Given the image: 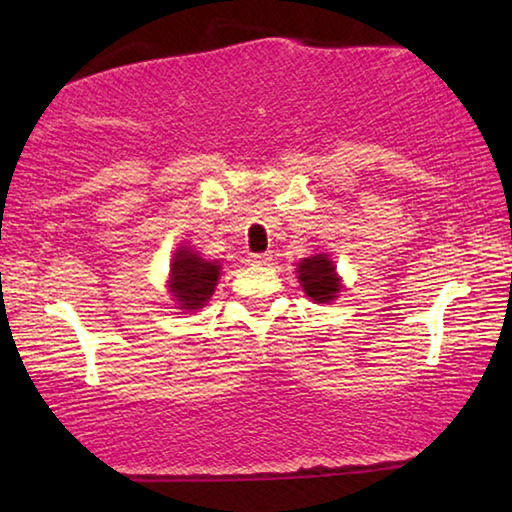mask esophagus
Segmentation results:
<instances>
[{"label": "esophagus", "instance_id": "esophagus-1", "mask_svg": "<svg viewBox=\"0 0 512 512\" xmlns=\"http://www.w3.org/2000/svg\"><path fill=\"white\" fill-rule=\"evenodd\" d=\"M271 259H273L271 253H253V255H250V262H255V264H268Z\"/></svg>", "mask_w": 512, "mask_h": 512}]
</instances>
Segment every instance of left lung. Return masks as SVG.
I'll return each instance as SVG.
<instances>
[{
  "label": "left lung",
  "instance_id": "left-lung-1",
  "mask_svg": "<svg viewBox=\"0 0 512 512\" xmlns=\"http://www.w3.org/2000/svg\"><path fill=\"white\" fill-rule=\"evenodd\" d=\"M298 280L307 296L314 302H329L341 291V282L334 273V264L327 255L302 259L298 266Z\"/></svg>",
  "mask_w": 512,
  "mask_h": 512
}]
</instances>
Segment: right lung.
Masks as SVG:
<instances>
[{
    "mask_svg": "<svg viewBox=\"0 0 512 512\" xmlns=\"http://www.w3.org/2000/svg\"><path fill=\"white\" fill-rule=\"evenodd\" d=\"M219 262H205L192 248H180L171 264V293L187 311L201 309L219 282Z\"/></svg>",
    "mask_w": 512,
    "mask_h": 512,
    "instance_id": "obj_1",
    "label": "right lung"
}]
</instances>
